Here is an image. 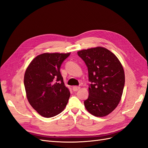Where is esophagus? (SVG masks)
Wrapping results in <instances>:
<instances>
[{
  "label": "esophagus",
  "instance_id": "1",
  "mask_svg": "<svg viewBox=\"0 0 148 148\" xmlns=\"http://www.w3.org/2000/svg\"><path fill=\"white\" fill-rule=\"evenodd\" d=\"M79 89H80L79 86H73V90L74 91H77L79 90Z\"/></svg>",
  "mask_w": 148,
  "mask_h": 148
}]
</instances>
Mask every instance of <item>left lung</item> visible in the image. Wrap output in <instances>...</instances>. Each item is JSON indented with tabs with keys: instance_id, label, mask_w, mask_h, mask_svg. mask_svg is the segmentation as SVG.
<instances>
[{
	"instance_id": "left-lung-1",
	"label": "left lung",
	"mask_w": 148,
	"mask_h": 148,
	"mask_svg": "<svg viewBox=\"0 0 148 148\" xmlns=\"http://www.w3.org/2000/svg\"><path fill=\"white\" fill-rule=\"evenodd\" d=\"M77 53L88 67L91 82L84 106L92 115L104 117L117 107L122 97L125 85L123 66L118 58L104 47L84 49Z\"/></svg>"
}]
</instances>
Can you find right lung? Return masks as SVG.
Segmentation results:
<instances>
[{"label":"right lung","instance_id":"obj_1","mask_svg":"<svg viewBox=\"0 0 148 148\" xmlns=\"http://www.w3.org/2000/svg\"><path fill=\"white\" fill-rule=\"evenodd\" d=\"M70 53H44L36 57L26 69L24 85L30 105L42 117L59 114L70 92L64 83L60 66Z\"/></svg>","mask_w":148,"mask_h":148}]
</instances>
